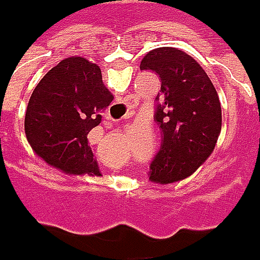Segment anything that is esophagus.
Listing matches in <instances>:
<instances>
[{"label": "esophagus", "mask_w": 260, "mask_h": 260, "mask_svg": "<svg viewBox=\"0 0 260 260\" xmlns=\"http://www.w3.org/2000/svg\"><path fill=\"white\" fill-rule=\"evenodd\" d=\"M108 119H109V120H115V119H112L110 116H108Z\"/></svg>", "instance_id": "obj_1"}]
</instances>
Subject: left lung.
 Here are the masks:
<instances>
[{"label": "left lung", "instance_id": "left-lung-1", "mask_svg": "<svg viewBox=\"0 0 260 260\" xmlns=\"http://www.w3.org/2000/svg\"><path fill=\"white\" fill-rule=\"evenodd\" d=\"M141 70L160 77L154 119L163 132L150 166L155 183H173L192 175L214 151L221 132L217 90L199 63L177 48H157L142 58Z\"/></svg>", "mask_w": 260, "mask_h": 260}]
</instances>
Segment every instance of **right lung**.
<instances>
[{
	"instance_id": "1",
	"label": "right lung",
	"mask_w": 260,
	"mask_h": 260,
	"mask_svg": "<svg viewBox=\"0 0 260 260\" xmlns=\"http://www.w3.org/2000/svg\"><path fill=\"white\" fill-rule=\"evenodd\" d=\"M113 100L99 65L65 58L46 74L28 100L24 131L30 147L48 164L71 175H100L87 135Z\"/></svg>"
}]
</instances>
